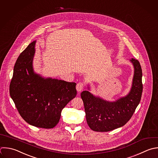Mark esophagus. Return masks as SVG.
<instances>
[{
    "instance_id": "obj_1",
    "label": "esophagus",
    "mask_w": 158,
    "mask_h": 158,
    "mask_svg": "<svg viewBox=\"0 0 158 158\" xmlns=\"http://www.w3.org/2000/svg\"><path fill=\"white\" fill-rule=\"evenodd\" d=\"M83 88H84V83H83L80 82V83H77V86H76V89H77V90L78 92L81 91L83 90Z\"/></svg>"
}]
</instances>
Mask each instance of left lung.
<instances>
[{"instance_id":"1","label":"left lung","mask_w":158,"mask_h":158,"mask_svg":"<svg viewBox=\"0 0 158 158\" xmlns=\"http://www.w3.org/2000/svg\"><path fill=\"white\" fill-rule=\"evenodd\" d=\"M130 61L133 64L134 74L131 87L126 96L109 101L88 91L81 93L86 122L93 131H109L123 126L139 104L143 91L142 70L137 60L132 58ZM88 88L89 90V86Z\"/></svg>"}]
</instances>
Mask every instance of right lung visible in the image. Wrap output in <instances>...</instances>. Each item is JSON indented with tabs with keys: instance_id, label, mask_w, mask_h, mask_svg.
Listing matches in <instances>:
<instances>
[{
	"instance_id": "obj_1",
	"label": "right lung",
	"mask_w": 158,
	"mask_h": 158,
	"mask_svg": "<svg viewBox=\"0 0 158 158\" xmlns=\"http://www.w3.org/2000/svg\"><path fill=\"white\" fill-rule=\"evenodd\" d=\"M36 42L31 43L16 61L10 94L27 123L52 128L58 123L62 109L76 96V83L44 78L35 72L33 61Z\"/></svg>"
}]
</instances>
